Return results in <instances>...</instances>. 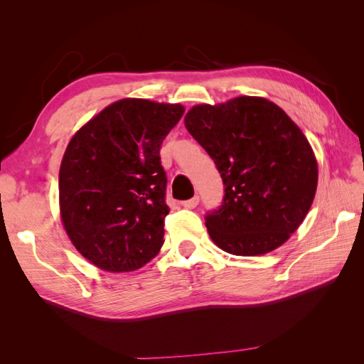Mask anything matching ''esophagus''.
<instances>
[{
    "mask_svg": "<svg viewBox=\"0 0 364 364\" xmlns=\"http://www.w3.org/2000/svg\"><path fill=\"white\" fill-rule=\"evenodd\" d=\"M197 205H199V196H194L193 199L183 200V202H182V206H183V208H188V209H193V208H196Z\"/></svg>",
    "mask_w": 364,
    "mask_h": 364,
    "instance_id": "obj_1",
    "label": "esophagus"
}]
</instances>
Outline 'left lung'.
<instances>
[{
    "label": "left lung",
    "mask_w": 364,
    "mask_h": 364,
    "mask_svg": "<svg viewBox=\"0 0 364 364\" xmlns=\"http://www.w3.org/2000/svg\"><path fill=\"white\" fill-rule=\"evenodd\" d=\"M185 127L223 181L222 205L205 215L214 243L240 257L285 243L310 211L317 188V162L301 129L261 97L194 106Z\"/></svg>",
    "instance_id": "obj_1"
}]
</instances>
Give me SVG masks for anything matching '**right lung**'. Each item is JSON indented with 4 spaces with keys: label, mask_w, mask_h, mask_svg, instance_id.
<instances>
[{
    "label": "right lung",
    "mask_w": 364,
    "mask_h": 364,
    "mask_svg": "<svg viewBox=\"0 0 364 364\" xmlns=\"http://www.w3.org/2000/svg\"><path fill=\"white\" fill-rule=\"evenodd\" d=\"M185 109L141 98L107 106L70 141L60 215L75 249L106 272H132L164 245L167 174L159 150Z\"/></svg>",
    "instance_id": "right-lung-1"
}]
</instances>
